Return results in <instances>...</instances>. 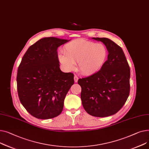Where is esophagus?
I'll return each instance as SVG.
<instances>
[{"label": "esophagus", "mask_w": 149, "mask_h": 149, "mask_svg": "<svg viewBox=\"0 0 149 149\" xmlns=\"http://www.w3.org/2000/svg\"><path fill=\"white\" fill-rule=\"evenodd\" d=\"M78 79H79L78 77H77L76 75H74V82H77Z\"/></svg>", "instance_id": "esophagus-1"}]
</instances>
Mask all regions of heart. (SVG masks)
<instances>
[{
	"label": "heart",
	"instance_id": "1",
	"mask_svg": "<svg viewBox=\"0 0 149 149\" xmlns=\"http://www.w3.org/2000/svg\"><path fill=\"white\" fill-rule=\"evenodd\" d=\"M64 54L59 55V60L66 70H73L77 63L82 74L91 75L99 72L103 66L108 52L103 44L77 39L67 44Z\"/></svg>",
	"mask_w": 149,
	"mask_h": 149
}]
</instances>
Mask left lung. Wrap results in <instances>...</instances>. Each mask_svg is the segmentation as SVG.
Returning <instances> with one entry per match:
<instances>
[{"mask_svg": "<svg viewBox=\"0 0 149 149\" xmlns=\"http://www.w3.org/2000/svg\"><path fill=\"white\" fill-rule=\"evenodd\" d=\"M102 42L108 52V59L99 72L79 79L81 98L90 115L104 117L116 113L125 104L130 92V68L124 52L107 38H92Z\"/></svg>", "mask_w": 149, "mask_h": 149, "instance_id": "8db88e82", "label": "left lung"}]
</instances>
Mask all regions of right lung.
<instances>
[{"mask_svg": "<svg viewBox=\"0 0 149 149\" xmlns=\"http://www.w3.org/2000/svg\"><path fill=\"white\" fill-rule=\"evenodd\" d=\"M69 41L43 38L23 56L17 71V91L22 105L37 118L59 116L66 94L74 84V74L60 70L57 52L58 47Z\"/></svg>", "mask_w": 149, "mask_h": 149, "instance_id": "add662e5", "label": "right lung"}]
</instances>
